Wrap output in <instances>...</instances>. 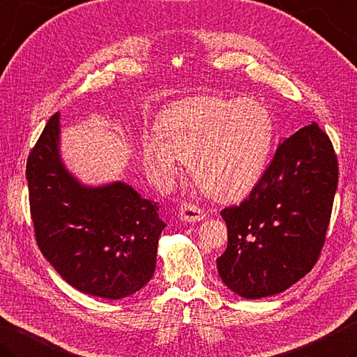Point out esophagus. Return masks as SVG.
<instances>
[{"label": "esophagus", "mask_w": 357, "mask_h": 357, "mask_svg": "<svg viewBox=\"0 0 357 357\" xmlns=\"http://www.w3.org/2000/svg\"><path fill=\"white\" fill-rule=\"evenodd\" d=\"M179 218H181V221H185V222H197V221L204 220L206 213L198 206L184 202V204L179 208Z\"/></svg>", "instance_id": "esophagus-1"}]
</instances>
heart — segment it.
Instances as JSON below:
<instances>
[{"instance_id":"1","label":"heart","mask_w":357,"mask_h":357,"mask_svg":"<svg viewBox=\"0 0 357 357\" xmlns=\"http://www.w3.org/2000/svg\"><path fill=\"white\" fill-rule=\"evenodd\" d=\"M145 136L142 158L159 183L181 176L185 159L202 190L221 201L244 198L268 169L274 116L254 99L197 96L169 105Z\"/></svg>"}]
</instances>
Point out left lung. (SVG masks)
Returning a JSON list of instances; mask_svg holds the SVG:
<instances>
[{"instance_id":"1","label":"left lung","mask_w":357,"mask_h":357,"mask_svg":"<svg viewBox=\"0 0 357 357\" xmlns=\"http://www.w3.org/2000/svg\"><path fill=\"white\" fill-rule=\"evenodd\" d=\"M337 158L316 122L278 145L260 183L221 212L227 249L216 268L243 298L280 294L316 264L337 188Z\"/></svg>"}]
</instances>
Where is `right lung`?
<instances>
[{"mask_svg": "<svg viewBox=\"0 0 357 357\" xmlns=\"http://www.w3.org/2000/svg\"><path fill=\"white\" fill-rule=\"evenodd\" d=\"M54 114L26 165L35 238L46 260L73 288L117 300L155 274L165 222L158 202L123 181L86 185L66 169Z\"/></svg>", "mask_w": 357, "mask_h": 357, "instance_id": "1", "label": "right lung"}]
</instances>
